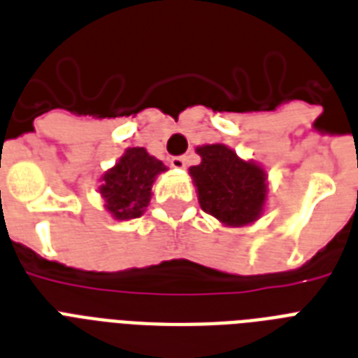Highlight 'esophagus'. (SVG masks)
<instances>
[{
  "instance_id": "obj_1",
  "label": "esophagus",
  "mask_w": 358,
  "mask_h": 358,
  "mask_svg": "<svg viewBox=\"0 0 358 358\" xmlns=\"http://www.w3.org/2000/svg\"><path fill=\"white\" fill-rule=\"evenodd\" d=\"M171 165H173L174 169H178V171H182V169H185V165H187V159H185L184 156L173 157V159H171Z\"/></svg>"
}]
</instances>
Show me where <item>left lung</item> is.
Masks as SVG:
<instances>
[{
	"label": "left lung",
	"instance_id": "8db88e82",
	"mask_svg": "<svg viewBox=\"0 0 358 358\" xmlns=\"http://www.w3.org/2000/svg\"><path fill=\"white\" fill-rule=\"evenodd\" d=\"M195 152L201 163L189 167V176L202 210L229 229L256 223L269 196L266 167L221 143L196 146Z\"/></svg>",
	"mask_w": 358,
	"mask_h": 358
}]
</instances>
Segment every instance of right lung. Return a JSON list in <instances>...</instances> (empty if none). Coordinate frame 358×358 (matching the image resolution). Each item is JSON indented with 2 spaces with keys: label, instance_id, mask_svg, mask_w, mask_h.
I'll list each match as a JSON object with an SVG mask.
<instances>
[{
  "label": "right lung",
  "instance_id": "obj_1",
  "mask_svg": "<svg viewBox=\"0 0 358 358\" xmlns=\"http://www.w3.org/2000/svg\"><path fill=\"white\" fill-rule=\"evenodd\" d=\"M169 171L157 157L143 146H129L119 162L98 180V193L106 212L115 221H129L146 212L152 199V185L162 173Z\"/></svg>",
  "mask_w": 358,
  "mask_h": 358
}]
</instances>
